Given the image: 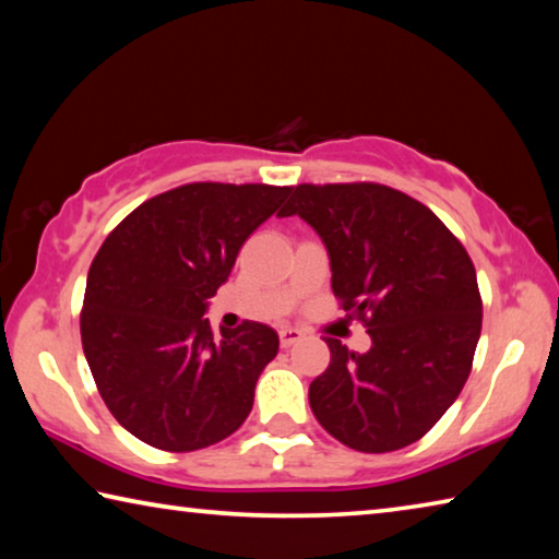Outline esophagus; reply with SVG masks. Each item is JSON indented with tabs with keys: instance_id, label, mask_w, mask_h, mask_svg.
Masks as SVG:
<instances>
[{
	"instance_id": "34e87169",
	"label": "esophagus",
	"mask_w": 559,
	"mask_h": 559,
	"mask_svg": "<svg viewBox=\"0 0 559 559\" xmlns=\"http://www.w3.org/2000/svg\"><path fill=\"white\" fill-rule=\"evenodd\" d=\"M278 337H281V347H290V345L300 343L302 333H300V330H296V328H283L281 333H278Z\"/></svg>"
}]
</instances>
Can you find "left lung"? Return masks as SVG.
<instances>
[{
  "mask_svg": "<svg viewBox=\"0 0 559 559\" xmlns=\"http://www.w3.org/2000/svg\"><path fill=\"white\" fill-rule=\"evenodd\" d=\"M293 214L323 239L333 293L372 337L367 353L325 337L310 409L355 451L409 447L468 380L484 306L466 249L429 206L374 182L298 185Z\"/></svg>",
  "mask_w": 559,
  "mask_h": 559,
  "instance_id": "obj_1",
  "label": "left lung"
}]
</instances>
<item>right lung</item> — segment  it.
I'll return each mask as SVG.
<instances>
[{"instance_id": "obj_1", "label": "right lung", "mask_w": 559, "mask_h": 559, "mask_svg": "<svg viewBox=\"0 0 559 559\" xmlns=\"http://www.w3.org/2000/svg\"><path fill=\"white\" fill-rule=\"evenodd\" d=\"M290 187L194 182L128 214L91 263L81 340L110 414L163 451L206 449L241 427L276 330L246 320L216 335L210 298L243 241Z\"/></svg>"}]
</instances>
